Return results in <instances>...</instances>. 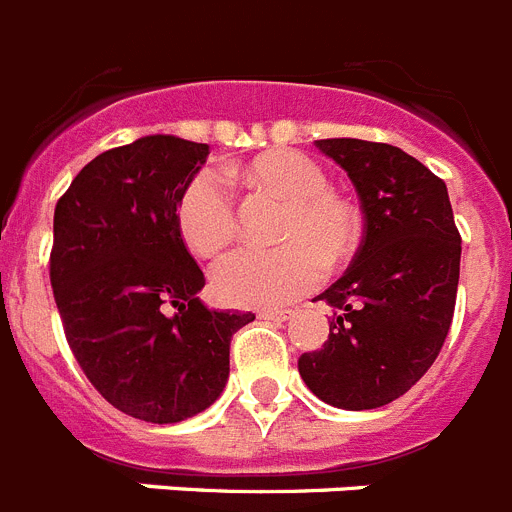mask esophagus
Returning <instances> with one entry per match:
<instances>
[{"mask_svg": "<svg viewBox=\"0 0 512 512\" xmlns=\"http://www.w3.org/2000/svg\"><path fill=\"white\" fill-rule=\"evenodd\" d=\"M257 317L270 319V322H286V319L291 317V311H288V309H262Z\"/></svg>", "mask_w": 512, "mask_h": 512, "instance_id": "esophagus-1", "label": "esophagus"}]
</instances>
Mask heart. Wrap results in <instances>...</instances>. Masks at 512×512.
I'll return each mask as SVG.
<instances>
[{
  "instance_id": "heart-1",
  "label": "heart",
  "mask_w": 512,
  "mask_h": 512,
  "mask_svg": "<svg viewBox=\"0 0 512 512\" xmlns=\"http://www.w3.org/2000/svg\"><path fill=\"white\" fill-rule=\"evenodd\" d=\"M244 177L288 201L278 247H244L213 268V291L231 306H283L322 283L327 265L350 260L363 239V213L330 188L322 164L293 149L265 151ZM177 229L195 255L216 257L239 234V208L229 180L203 170L177 201Z\"/></svg>"
}]
</instances>
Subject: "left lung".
Returning <instances> with one entry per match:
<instances>
[{
    "mask_svg": "<svg viewBox=\"0 0 512 512\" xmlns=\"http://www.w3.org/2000/svg\"><path fill=\"white\" fill-rule=\"evenodd\" d=\"M361 195L363 239L350 268L317 299L330 337L299 358L322 402L376 410L410 391L441 353L459 288L461 234L446 182L391 144L317 141Z\"/></svg>",
    "mask_w": 512,
    "mask_h": 512,
    "instance_id": "left-lung-1",
    "label": "left lung"
}]
</instances>
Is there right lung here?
<instances>
[{
	"label": "right lung",
	"instance_id": "right-lung-1",
	"mask_svg": "<svg viewBox=\"0 0 512 512\" xmlns=\"http://www.w3.org/2000/svg\"><path fill=\"white\" fill-rule=\"evenodd\" d=\"M208 144L144 136L84 164L53 213L51 286L79 368L144 422L203 412L229 379L231 335L252 311L208 309L177 201ZM177 308L169 314V306Z\"/></svg>",
	"mask_w": 512,
	"mask_h": 512
}]
</instances>
